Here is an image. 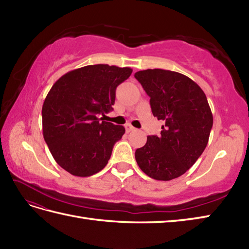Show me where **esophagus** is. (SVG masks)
I'll return each instance as SVG.
<instances>
[{
  "mask_svg": "<svg viewBox=\"0 0 249 249\" xmlns=\"http://www.w3.org/2000/svg\"><path fill=\"white\" fill-rule=\"evenodd\" d=\"M125 128H126V131H127V133H130V131H133V130L136 129L134 126L130 125V124H126L125 125Z\"/></svg>",
  "mask_w": 249,
  "mask_h": 249,
  "instance_id": "34e87169",
  "label": "esophagus"
}]
</instances>
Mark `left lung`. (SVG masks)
Instances as JSON below:
<instances>
[{
	"label": "left lung",
	"mask_w": 249,
	"mask_h": 249,
	"mask_svg": "<svg viewBox=\"0 0 249 249\" xmlns=\"http://www.w3.org/2000/svg\"><path fill=\"white\" fill-rule=\"evenodd\" d=\"M150 96L152 113L165 122L160 136H149L135 153L146 176L170 181L186 172L202 154L213 126L204 92L187 76L171 71L146 70L135 73Z\"/></svg>",
	"instance_id": "left-lung-1"
}]
</instances>
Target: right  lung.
<instances>
[{"label":"right lung","mask_w":249,"mask_h":249,"mask_svg":"<svg viewBox=\"0 0 249 249\" xmlns=\"http://www.w3.org/2000/svg\"><path fill=\"white\" fill-rule=\"evenodd\" d=\"M129 67L88 65L57 80L44 102L43 135L57 165L75 177H91L106 167L123 126L100 121L112 110L116 87Z\"/></svg>","instance_id":"right-lung-1"}]
</instances>
